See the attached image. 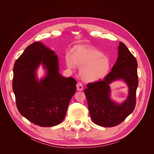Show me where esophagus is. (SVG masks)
Listing matches in <instances>:
<instances>
[{"instance_id": "esophagus-1", "label": "esophagus", "mask_w": 154, "mask_h": 154, "mask_svg": "<svg viewBox=\"0 0 154 154\" xmlns=\"http://www.w3.org/2000/svg\"><path fill=\"white\" fill-rule=\"evenodd\" d=\"M77 89L79 91H81L83 90V86L81 83H77Z\"/></svg>"}]
</instances>
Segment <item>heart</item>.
Masks as SVG:
<instances>
[{
    "label": "heart",
    "mask_w": 154,
    "mask_h": 154,
    "mask_svg": "<svg viewBox=\"0 0 154 154\" xmlns=\"http://www.w3.org/2000/svg\"><path fill=\"white\" fill-rule=\"evenodd\" d=\"M67 65L74 68L81 67L80 75L86 82H96L103 79L109 74L111 62L102 51L91 47L79 46L75 49L73 54L65 55Z\"/></svg>",
    "instance_id": "b5f03b06"
}]
</instances>
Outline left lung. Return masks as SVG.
Segmentation results:
<instances>
[{
    "mask_svg": "<svg viewBox=\"0 0 154 154\" xmlns=\"http://www.w3.org/2000/svg\"><path fill=\"white\" fill-rule=\"evenodd\" d=\"M118 58L112 70L104 79L88 83L84 90L91 119L100 126L113 127L125 120L134 110L136 90L138 85V63L122 42L118 47ZM122 80L129 88V95L122 103L110 98L109 84Z\"/></svg>",
    "mask_w": 154,
    "mask_h": 154,
    "instance_id": "obj_1",
    "label": "left lung"
}]
</instances>
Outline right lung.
<instances>
[{"label": "right lung", "instance_id": "1", "mask_svg": "<svg viewBox=\"0 0 154 154\" xmlns=\"http://www.w3.org/2000/svg\"><path fill=\"white\" fill-rule=\"evenodd\" d=\"M40 64L46 75L39 80L36 71ZM13 73L12 89L20 113L42 127L60 124L76 91L77 82L60 73L55 51L42 42H34L15 61Z\"/></svg>", "mask_w": 154, "mask_h": 154}]
</instances>
